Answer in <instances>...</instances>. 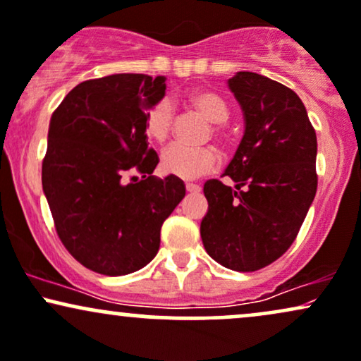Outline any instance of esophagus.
Wrapping results in <instances>:
<instances>
[{"label":"esophagus","mask_w":361,"mask_h":361,"mask_svg":"<svg viewBox=\"0 0 361 361\" xmlns=\"http://www.w3.org/2000/svg\"><path fill=\"white\" fill-rule=\"evenodd\" d=\"M186 192L188 193H198L200 192V186L193 185V183H186Z\"/></svg>","instance_id":"1"}]
</instances>
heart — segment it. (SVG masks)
Masks as SVG:
<instances>
[{
    "label": "heart",
    "mask_w": 361,
    "mask_h": 361,
    "mask_svg": "<svg viewBox=\"0 0 361 361\" xmlns=\"http://www.w3.org/2000/svg\"><path fill=\"white\" fill-rule=\"evenodd\" d=\"M190 106L202 112L208 121L215 123L214 133L222 136L224 121L228 119L230 107L220 94L208 89H200L190 94ZM173 109L168 101L156 102L146 117V133L154 141L164 142L171 133ZM219 153L210 146L188 147L183 145H171L163 151L161 168L166 175L181 178V180H197V178L208 175L219 166Z\"/></svg>",
    "instance_id": "b5f03b06"
}]
</instances>
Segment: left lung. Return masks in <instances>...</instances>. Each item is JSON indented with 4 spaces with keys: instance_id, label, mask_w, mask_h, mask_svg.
<instances>
[{
    "instance_id": "1",
    "label": "left lung",
    "mask_w": 361,
    "mask_h": 361,
    "mask_svg": "<svg viewBox=\"0 0 361 361\" xmlns=\"http://www.w3.org/2000/svg\"><path fill=\"white\" fill-rule=\"evenodd\" d=\"M228 87L245 121L224 171L235 188L207 181L200 233L212 259L252 272L279 259L305 222L318 188V142L305 104L289 87L254 72H237Z\"/></svg>"
}]
</instances>
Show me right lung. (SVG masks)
<instances>
[{
	"label": "right lung",
	"instance_id": "1",
	"mask_svg": "<svg viewBox=\"0 0 361 361\" xmlns=\"http://www.w3.org/2000/svg\"><path fill=\"white\" fill-rule=\"evenodd\" d=\"M164 80L145 73L85 80L51 114L43 193L65 249L99 274L149 264L163 222L185 197L180 178L153 176L159 159L147 147V111L164 97Z\"/></svg>",
	"mask_w": 361,
	"mask_h": 361
}]
</instances>
